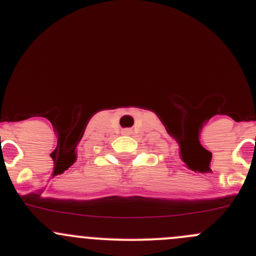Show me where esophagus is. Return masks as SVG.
Here are the masks:
<instances>
[{
	"label": "esophagus",
	"mask_w": 256,
	"mask_h": 256,
	"mask_svg": "<svg viewBox=\"0 0 256 256\" xmlns=\"http://www.w3.org/2000/svg\"><path fill=\"white\" fill-rule=\"evenodd\" d=\"M122 134L124 135H128V134H130V130H124Z\"/></svg>",
	"instance_id": "obj_1"
}]
</instances>
